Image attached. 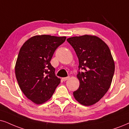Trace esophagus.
Masks as SVG:
<instances>
[{
	"instance_id": "34e87169",
	"label": "esophagus",
	"mask_w": 129,
	"mask_h": 129,
	"mask_svg": "<svg viewBox=\"0 0 129 129\" xmlns=\"http://www.w3.org/2000/svg\"><path fill=\"white\" fill-rule=\"evenodd\" d=\"M69 77H63V78H62V80L63 81H66V80H68L69 79Z\"/></svg>"
}]
</instances>
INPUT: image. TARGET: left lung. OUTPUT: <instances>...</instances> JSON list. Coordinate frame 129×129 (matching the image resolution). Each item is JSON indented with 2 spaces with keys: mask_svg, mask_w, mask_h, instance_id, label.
Wrapping results in <instances>:
<instances>
[{
  "mask_svg": "<svg viewBox=\"0 0 129 129\" xmlns=\"http://www.w3.org/2000/svg\"><path fill=\"white\" fill-rule=\"evenodd\" d=\"M79 61L77 77L79 89L73 92L76 101L90 106L100 100L108 90L115 71V63L108 45L96 36L83 35L67 39Z\"/></svg>",
  "mask_w": 129,
  "mask_h": 129,
  "instance_id": "8db88e82",
  "label": "left lung"
}]
</instances>
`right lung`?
<instances>
[{
	"instance_id": "add662e5",
	"label": "right lung",
	"mask_w": 129,
	"mask_h": 129,
	"mask_svg": "<svg viewBox=\"0 0 129 129\" xmlns=\"http://www.w3.org/2000/svg\"><path fill=\"white\" fill-rule=\"evenodd\" d=\"M66 39L65 36H35L19 50L15 67L16 78L23 93L36 104L48 101L61 82L50 61Z\"/></svg>"
}]
</instances>
